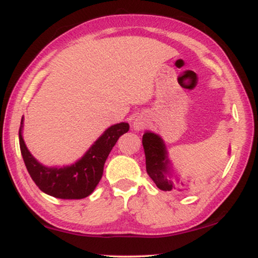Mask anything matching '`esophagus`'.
<instances>
[{
  "instance_id": "esophagus-1",
  "label": "esophagus",
  "mask_w": 258,
  "mask_h": 258,
  "mask_svg": "<svg viewBox=\"0 0 258 258\" xmlns=\"http://www.w3.org/2000/svg\"><path fill=\"white\" fill-rule=\"evenodd\" d=\"M133 126H134V129H135V130H141L144 126L143 119L135 118V119H134V122H133Z\"/></svg>"
}]
</instances>
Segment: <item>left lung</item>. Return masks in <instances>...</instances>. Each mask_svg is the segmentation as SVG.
<instances>
[{
  "instance_id": "1",
  "label": "left lung",
  "mask_w": 258,
  "mask_h": 258,
  "mask_svg": "<svg viewBox=\"0 0 258 258\" xmlns=\"http://www.w3.org/2000/svg\"><path fill=\"white\" fill-rule=\"evenodd\" d=\"M144 154H146L147 172L155 182L158 189L170 191L179 185H184L174 174L168 151L161 136L157 134L146 132L142 139Z\"/></svg>"
}]
</instances>
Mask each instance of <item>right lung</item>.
I'll return each instance as SVG.
<instances>
[{
    "label": "right lung",
    "mask_w": 258,
    "mask_h": 258,
    "mask_svg": "<svg viewBox=\"0 0 258 258\" xmlns=\"http://www.w3.org/2000/svg\"><path fill=\"white\" fill-rule=\"evenodd\" d=\"M22 129L23 117L19 132L21 154L35 184L47 195L56 199L81 200L89 196L96 188L103 175V167L109 154L119 136L128 133L129 124L121 122L109 126L79 161L63 167H45L40 163L28 150Z\"/></svg>",
    "instance_id": "right-lung-1"
}]
</instances>
